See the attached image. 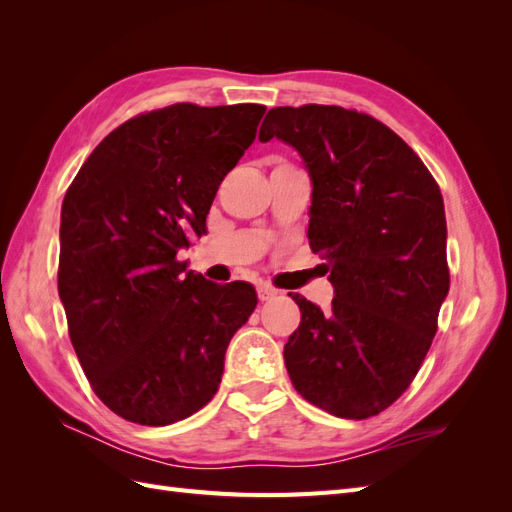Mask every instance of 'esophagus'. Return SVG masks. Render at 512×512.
I'll return each instance as SVG.
<instances>
[{
	"instance_id": "esophagus-1",
	"label": "esophagus",
	"mask_w": 512,
	"mask_h": 512,
	"mask_svg": "<svg viewBox=\"0 0 512 512\" xmlns=\"http://www.w3.org/2000/svg\"><path fill=\"white\" fill-rule=\"evenodd\" d=\"M256 292H258V299H260V301H269V299H273L275 294H277V290H275L273 286L262 284V282L256 286Z\"/></svg>"
}]
</instances>
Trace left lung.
Returning <instances> with one entry per match:
<instances>
[{"mask_svg":"<svg viewBox=\"0 0 512 512\" xmlns=\"http://www.w3.org/2000/svg\"><path fill=\"white\" fill-rule=\"evenodd\" d=\"M282 138L314 183L309 247L327 260L331 312L299 294L284 346L309 404L339 418L376 416L421 369L451 286L440 185L389 126L335 104L271 108L260 141Z\"/></svg>","mask_w":512,"mask_h":512,"instance_id":"obj_1","label":"left lung"}]
</instances>
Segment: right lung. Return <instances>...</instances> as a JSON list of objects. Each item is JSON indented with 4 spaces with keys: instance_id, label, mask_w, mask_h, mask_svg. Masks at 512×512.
<instances>
[{
    "instance_id": "1",
    "label": "right lung",
    "mask_w": 512,
    "mask_h": 512,
    "mask_svg": "<svg viewBox=\"0 0 512 512\" xmlns=\"http://www.w3.org/2000/svg\"><path fill=\"white\" fill-rule=\"evenodd\" d=\"M265 111L179 102L136 115L66 192L57 288L68 335L91 389L130 423L162 427L207 406L258 303L250 284L185 273L177 250L205 232Z\"/></svg>"
}]
</instances>
